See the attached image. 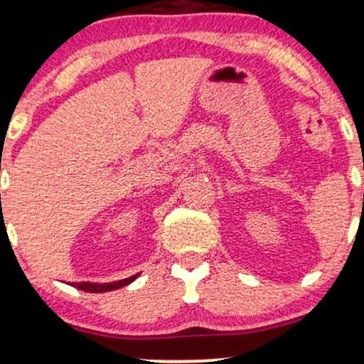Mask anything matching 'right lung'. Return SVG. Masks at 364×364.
Returning a JSON list of instances; mask_svg holds the SVG:
<instances>
[{"label":"right lung","mask_w":364,"mask_h":364,"mask_svg":"<svg viewBox=\"0 0 364 364\" xmlns=\"http://www.w3.org/2000/svg\"><path fill=\"white\" fill-rule=\"evenodd\" d=\"M136 277L138 275H133V277H129V278H124V280L114 282V284H89V282H82V284H73V285L75 287V289H79V290L89 291V294H101V291L116 290V289H121V287L132 284V282Z\"/></svg>","instance_id":"1"}]
</instances>
